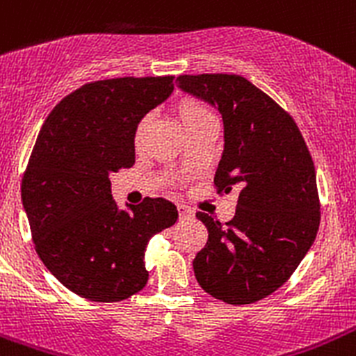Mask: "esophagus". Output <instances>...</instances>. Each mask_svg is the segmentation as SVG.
<instances>
[{"label":"esophagus","mask_w":356,"mask_h":356,"mask_svg":"<svg viewBox=\"0 0 356 356\" xmlns=\"http://www.w3.org/2000/svg\"><path fill=\"white\" fill-rule=\"evenodd\" d=\"M177 209H179V216H181V218H191V216H194V209L189 208V206L179 204Z\"/></svg>","instance_id":"esophagus-1"}]
</instances>
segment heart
Here are the masks:
<instances>
[{
	"mask_svg": "<svg viewBox=\"0 0 356 356\" xmlns=\"http://www.w3.org/2000/svg\"><path fill=\"white\" fill-rule=\"evenodd\" d=\"M177 115H179V120H181V124L184 127L186 131L194 130V128L199 127V124L213 120V115H211L208 106H206V104H202L201 101H197V99H182L177 106ZM145 127H147V120L140 121L138 128H136V134H135L136 143H138L140 138H142L143 131H145Z\"/></svg>",
	"mask_w": 356,
	"mask_h": 356,
	"instance_id": "heart-1",
	"label": "heart"
}]
</instances>
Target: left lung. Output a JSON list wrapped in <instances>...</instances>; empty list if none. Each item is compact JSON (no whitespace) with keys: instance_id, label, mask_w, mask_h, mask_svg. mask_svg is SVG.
Wrapping results in <instances>:
<instances>
[{"instance_id":"8db88e82","label":"left lung","mask_w":356,"mask_h":356,"mask_svg":"<svg viewBox=\"0 0 356 356\" xmlns=\"http://www.w3.org/2000/svg\"><path fill=\"white\" fill-rule=\"evenodd\" d=\"M177 86L221 113L225 150L214 186L218 194L238 189L232 221L196 213L208 241L194 273L222 302H257L287 282L318 235L314 162L294 118L245 77L179 76Z\"/></svg>"}]
</instances>
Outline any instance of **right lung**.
I'll list each match as a JSON object with an SVG mask.
<instances>
[{
  "label": "right lung",
  "instance_id": "obj_1",
  "mask_svg": "<svg viewBox=\"0 0 356 356\" xmlns=\"http://www.w3.org/2000/svg\"><path fill=\"white\" fill-rule=\"evenodd\" d=\"M174 76L81 86L47 116L22 179L38 257L62 286L96 302L145 287L148 240L177 221L163 197L120 209L109 174L135 163L140 120L174 91Z\"/></svg>",
  "mask_w": 356,
  "mask_h": 356
}]
</instances>
